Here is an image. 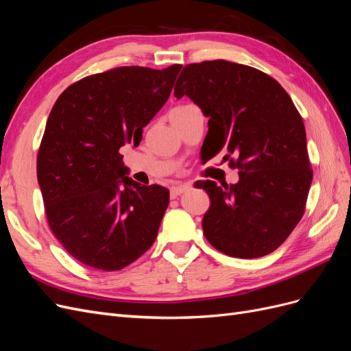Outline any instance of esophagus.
Instances as JSON below:
<instances>
[{
  "mask_svg": "<svg viewBox=\"0 0 351 351\" xmlns=\"http://www.w3.org/2000/svg\"><path fill=\"white\" fill-rule=\"evenodd\" d=\"M190 187L187 186V184H178V186H173L171 189H169V195H171V197L174 199V197H177V196H180L182 193H184V192H187Z\"/></svg>",
  "mask_w": 351,
  "mask_h": 351,
  "instance_id": "1",
  "label": "esophagus"
}]
</instances>
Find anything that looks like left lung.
Returning a JSON list of instances; mask_svg holds the SVG:
<instances>
[{
    "label": "left lung",
    "instance_id": "1",
    "mask_svg": "<svg viewBox=\"0 0 351 351\" xmlns=\"http://www.w3.org/2000/svg\"><path fill=\"white\" fill-rule=\"evenodd\" d=\"M184 95L209 119L202 159L226 149L240 169L236 184L199 182L210 200L204 234L228 256H265L302 219L312 184L302 117L277 80L226 60L187 64L174 88Z\"/></svg>",
    "mask_w": 351,
    "mask_h": 351
}]
</instances>
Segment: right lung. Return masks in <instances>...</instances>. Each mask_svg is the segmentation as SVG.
Returning a JSON list of instances; mask_svg holds the SVG:
<instances>
[{
  "label": "right lung",
  "mask_w": 351,
  "mask_h": 351,
  "mask_svg": "<svg viewBox=\"0 0 351 351\" xmlns=\"http://www.w3.org/2000/svg\"><path fill=\"white\" fill-rule=\"evenodd\" d=\"M182 66L119 67L69 86L52 107L36 173L49 228L74 259L120 271L149 249L168 189L127 177L120 147L139 146Z\"/></svg>",
  "instance_id": "obj_1"
}]
</instances>
